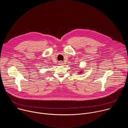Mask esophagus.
Here are the masks:
<instances>
[{"instance_id":"esophagus-1","label":"esophagus","mask_w":128,"mask_h":128,"mask_svg":"<svg viewBox=\"0 0 128 128\" xmlns=\"http://www.w3.org/2000/svg\"><path fill=\"white\" fill-rule=\"evenodd\" d=\"M59 65H60V66H62V65H64V63L62 61H60L59 62Z\"/></svg>"}]
</instances>
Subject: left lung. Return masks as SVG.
Here are the masks:
<instances>
[{
	"label": "left lung",
	"mask_w": 128,
	"mask_h": 128,
	"mask_svg": "<svg viewBox=\"0 0 128 128\" xmlns=\"http://www.w3.org/2000/svg\"><path fill=\"white\" fill-rule=\"evenodd\" d=\"M80 72H79V73H80V74H82V70H80Z\"/></svg>",
	"instance_id": "obj_1"
}]
</instances>
